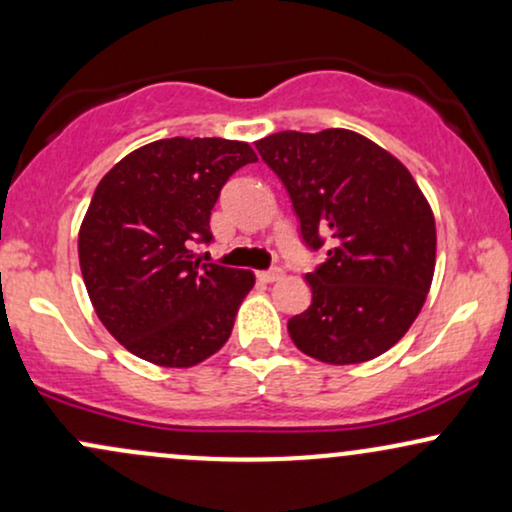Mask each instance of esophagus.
I'll list each match as a JSON object with an SVG mask.
<instances>
[{"label": "esophagus", "instance_id": "obj_1", "mask_svg": "<svg viewBox=\"0 0 512 512\" xmlns=\"http://www.w3.org/2000/svg\"><path fill=\"white\" fill-rule=\"evenodd\" d=\"M281 276H284V272H281L279 267H274V269H264V272H257V279L264 281V284H274V281H279Z\"/></svg>", "mask_w": 512, "mask_h": 512}]
</instances>
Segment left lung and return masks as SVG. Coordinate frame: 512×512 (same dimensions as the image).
<instances>
[{"label":"left lung","mask_w":512,"mask_h":512,"mask_svg":"<svg viewBox=\"0 0 512 512\" xmlns=\"http://www.w3.org/2000/svg\"><path fill=\"white\" fill-rule=\"evenodd\" d=\"M279 175L308 248L310 308L289 320L293 344L332 366L385 354L421 313L436 269V221L390 151L351 129L276 132L255 142Z\"/></svg>","instance_id":"1"}]
</instances>
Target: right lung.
I'll use <instances>...</instances> for the list:
<instances>
[{"label":"right lung","instance_id":"right-lung-1","mask_svg":"<svg viewBox=\"0 0 512 512\" xmlns=\"http://www.w3.org/2000/svg\"><path fill=\"white\" fill-rule=\"evenodd\" d=\"M252 161L245 142L158 139L98 182L79 228L81 274L98 320L134 356L190 368L228 342L255 274L190 248L209 243L221 187Z\"/></svg>","mask_w":512,"mask_h":512}]
</instances>
